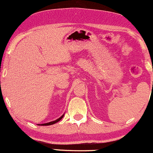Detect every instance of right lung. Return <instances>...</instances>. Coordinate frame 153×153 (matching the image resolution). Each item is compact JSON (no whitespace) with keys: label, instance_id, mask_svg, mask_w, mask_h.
<instances>
[{"label":"right lung","instance_id":"add662e5","mask_svg":"<svg viewBox=\"0 0 153 153\" xmlns=\"http://www.w3.org/2000/svg\"><path fill=\"white\" fill-rule=\"evenodd\" d=\"M63 116H64V115H62V116H61V117H60L59 118H58L57 120H54V121H51V122H49V123H44V124H41V126H49V125H52V124H54V123H57L58 121H59V120H61Z\"/></svg>","mask_w":153,"mask_h":153}]
</instances>
